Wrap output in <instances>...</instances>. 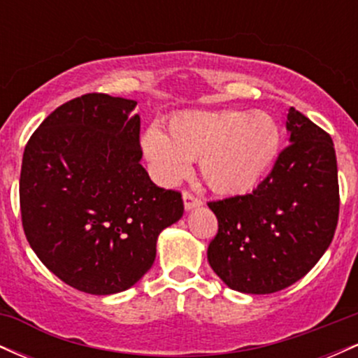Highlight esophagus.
Masks as SVG:
<instances>
[{
  "instance_id": "obj_1",
  "label": "esophagus",
  "mask_w": 358,
  "mask_h": 358,
  "mask_svg": "<svg viewBox=\"0 0 358 358\" xmlns=\"http://www.w3.org/2000/svg\"><path fill=\"white\" fill-rule=\"evenodd\" d=\"M183 205H185V210H193V208L202 205V200L190 192H183Z\"/></svg>"
}]
</instances>
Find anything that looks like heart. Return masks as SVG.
<instances>
[{
  "label": "heart",
  "instance_id": "1",
  "mask_svg": "<svg viewBox=\"0 0 358 358\" xmlns=\"http://www.w3.org/2000/svg\"><path fill=\"white\" fill-rule=\"evenodd\" d=\"M170 136L150 129L143 150L163 183H176L200 159L208 188L244 195L269 175L281 150L276 119L262 110H193L171 117Z\"/></svg>",
  "mask_w": 358,
  "mask_h": 358
}]
</instances>
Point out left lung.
Returning <instances> with one entry per match:
<instances>
[{
    "label": "left lung",
    "mask_w": 358,
    "mask_h": 358,
    "mask_svg": "<svg viewBox=\"0 0 358 358\" xmlns=\"http://www.w3.org/2000/svg\"><path fill=\"white\" fill-rule=\"evenodd\" d=\"M286 129L291 145L256 190L208 202L219 220L208 264L241 293H276L301 279L328 249L338 222V170L330 134L294 108Z\"/></svg>",
    "instance_id": "obj_1"
}]
</instances>
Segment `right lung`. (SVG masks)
<instances>
[{
    "label": "right lung",
    "mask_w": 358,
    "mask_h": 358,
    "mask_svg": "<svg viewBox=\"0 0 358 358\" xmlns=\"http://www.w3.org/2000/svg\"><path fill=\"white\" fill-rule=\"evenodd\" d=\"M138 102L85 94L31 134L20 175L27 241L65 285L89 294L127 289L153 266L163 229L183 215L182 195L141 165Z\"/></svg>",
    "instance_id": "1"
}]
</instances>
